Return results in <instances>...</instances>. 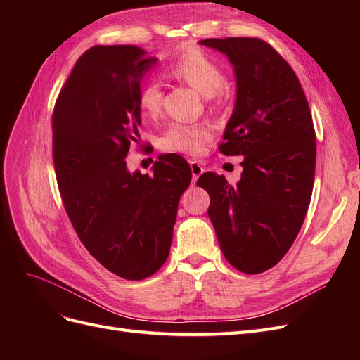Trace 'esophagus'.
Here are the masks:
<instances>
[{
    "mask_svg": "<svg viewBox=\"0 0 360 360\" xmlns=\"http://www.w3.org/2000/svg\"><path fill=\"white\" fill-rule=\"evenodd\" d=\"M191 163V171H192V176H193V180L197 181V179L201 176V174L204 172V168L201 167V163L197 162V160H192L189 162Z\"/></svg>",
    "mask_w": 360,
    "mask_h": 360,
    "instance_id": "esophagus-1",
    "label": "esophagus"
}]
</instances>
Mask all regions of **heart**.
Returning a JSON list of instances; mask_svg holds the SVG:
<instances>
[{
	"label": "heart",
	"instance_id": "1",
	"mask_svg": "<svg viewBox=\"0 0 360 360\" xmlns=\"http://www.w3.org/2000/svg\"><path fill=\"white\" fill-rule=\"evenodd\" d=\"M167 73L171 78L189 85L205 99L219 94L225 84V73L219 64L200 49H189L174 60ZM162 86L158 81H147L139 90L138 103L141 111L148 117L159 114L162 106ZM212 139V130L205 124L172 123L162 135V147L174 153L200 155L204 146Z\"/></svg>",
	"mask_w": 360,
	"mask_h": 360
}]
</instances>
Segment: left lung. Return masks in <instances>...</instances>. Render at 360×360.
Wrapping results in <instances>:
<instances>
[{
	"mask_svg": "<svg viewBox=\"0 0 360 360\" xmlns=\"http://www.w3.org/2000/svg\"><path fill=\"white\" fill-rule=\"evenodd\" d=\"M236 76V103L219 151L243 156L242 179L204 172L197 184L210 195L209 217L225 258L257 275L278 264L300 231L315 174V132L309 105L290 64L252 37L205 39Z\"/></svg>",
	"mask_w": 360,
	"mask_h": 360,
	"instance_id": "left-lung-1",
	"label": "left lung"
}]
</instances>
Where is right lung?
<instances>
[{
    "mask_svg": "<svg viewBox=\"0 0 360 360\" xmlns=\"http://www.w3.org/2000/svg\"><path fill=\"white\" fill-rule=\"evenodd\" d=\"M158 63L135 45L93 46L76 61L52 115L53 165L69 219L82 245L114 275L141 281L169 255L189 163L160 155L153 174L130 172L138 143V96Z\"/></svg>",
    "mask_w": 360,
    "mask_h": 360,
    "instance_id": "obj_1",
    "label": "right lung"
}]
</instances>
